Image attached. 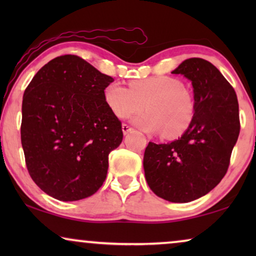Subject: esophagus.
I'll return each mask as SVG.
<instances>
[{
  "mask_svg": "<svg viewBox=\"0 0 256 256\" xmlns=\"http://www.w3.org/2000/svg\"><path fill=\"white\" fill-rule=\"evenodd\" d=\"M132 130H134V129H132L130 126H128V124H122V132H124V135L128 134V132H130Z\"/></svg>",
  "mask_w": 256,
  "mask_h": 256,
  "instance_id": "1",
  "label": "esophagus"
}]
</instances>
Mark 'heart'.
I'll list each match as a JSON object with an SVG mask.
<instances>
[{"label": "heart", "instance_id": "heart-1", "mask_svg": "<svg viewBox=\"0 0 256 256\" xmlns=\"http://www.w3.org/2000/svg\"><path fill=\"white\" fill-rule=\"evenodd\" d=\"M104 102L115 116L127 118L136 115L132 122L148 132L162 130L166 138H176L186 130L194 115L192 94L172 76H152L134 80L129 88L118 82L104 88Z\"/></svg>", "mask_w": 256, "mask_h": 256}]
</instances>
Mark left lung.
<instances>
[{
	"mask_svg": "<svg viewBox=\"0 0 256 256\" xmlns=\"http://www.w3.org/2000/svg\"><path fill=\"white\" fill-rule=\"evenodd\" d=\"M171 73L191 80L194 118L176 141L149 142L143 168L156 196L188 202L208 194L226 174L240 132L239 104L230 84L205 59H186Z\"/></svg>",
	"mask_w": 256,
	"mask_h": 256,
	"instance_id": "8db88e82",
	"label": "left lung"
}]
</instances>
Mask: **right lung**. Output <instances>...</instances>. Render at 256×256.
Returning a JSON list of instances; mask_svg holds the SVG:
<instances>
[{
	"label": "right lung",
	"mask_w": 256,
	"mask_h": 256,
	"mask_svg": "<svg viewBox=\"0 0 256 256\" xmlns=\"http://www.w3.org/2000/svg\"><path fill=\"white\" fill-rule=\"evenodd\" d=\"M114 79L74 54L52 59L26 87L20 141L32 180L58 200L87 198L107 176L122 142L121 121L104 102Z\"/></svg>",
	"instance_id": "right-lung-1"
}]
</instances>
